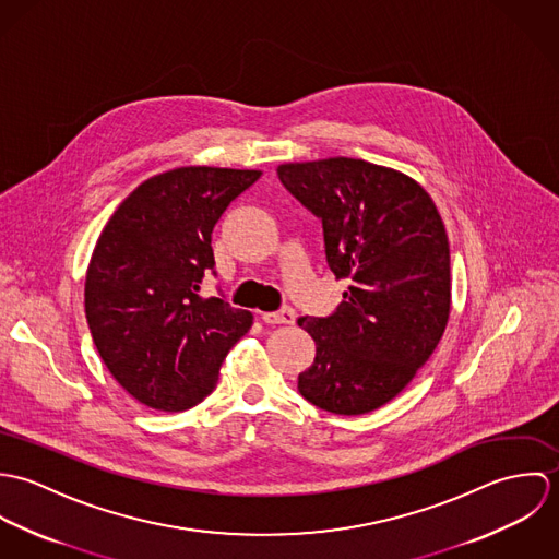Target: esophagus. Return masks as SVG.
<instances>
[{
    "instance_id": "34e87169",
    "label": "esophagus",
    "mask_w": 559,
    "mask_h": 559,
    "mask_svg": "<svg viewBox=\"0 0 559 559\" xmlns=\"http://www.w3.org/2000/svg\"><path fill=\"white\" fill-rule=\"evenodd\" d=\"M260 317H262L264 322H269V324H293L295 319H297V312L290 306H284L277 312H262Z\"/></svg>"
}]
</instances>
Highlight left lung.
<instances>
[{
  "mask_svg": "<svg viewBox=\"0 0 559 559\" xmlns=\"http://www.w3.org/2000/svg\"><path fill=\"white\" fill-rule=\"evenodd\" d=\"M282 185L322 222L326 264L350 280L324 319L301 396L335 415L396 399L437 348L450 317V245L430 195L408 176L361 159L284 163Z\"/></svg>",
  "mask_w": 559,
  "mask_h": 559,
  "instance_id": "left-lung-1",
  "label": "left lung"
}]
</instances>
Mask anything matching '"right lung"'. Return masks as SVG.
Wrapping results in <instances>:
<instances>
[{
  "label": "right lung",
  "instance_id": "add662e5",
  "mask_svg": "<svg viewBox=\"0 0 559 559\" xmlns=\"http://www.w3.org/2000/svg\"><path fill=\"white\" fill-rule=\"evenodd\" d=\"M258 169L176 167L142 182L103 228L85 275V319L111 377L146 406L185 411L219 381L253 317L222 297L211 235Z\"/></svg>",
  "mask_w": 559,
  "mask_h": 559
}]
</instances>
